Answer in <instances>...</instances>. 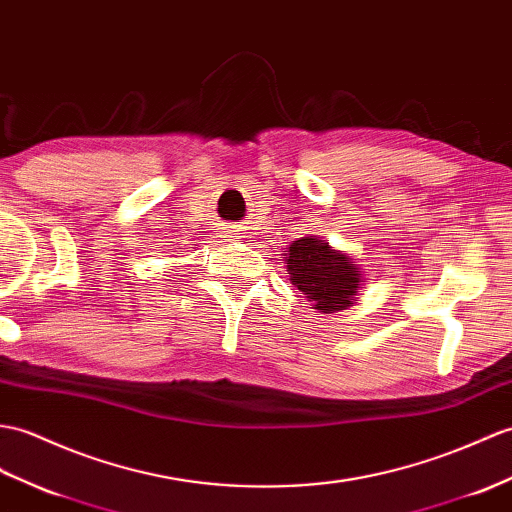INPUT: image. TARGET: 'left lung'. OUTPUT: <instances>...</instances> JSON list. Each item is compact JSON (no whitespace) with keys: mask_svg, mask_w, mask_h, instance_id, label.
Listing matches in <instances>:
<instances>
[{"mask_svg":"<svg viewBox=\"0 0 512 512\" xmlns=\"http://www.w3.org/2000/svg\"><path fill=\"white\" fill-rule=\"evenodd\" d=\"M285 268L292 285H296L307 301H314V310L334 314L347 310L358 299L362 270L342 251H334L329 242L316 235L301 237L283 253Z\"/></svg>","mask_w":512,"mask_h":512,"instance_id":"1","label":"left lung"}]
</instances>
